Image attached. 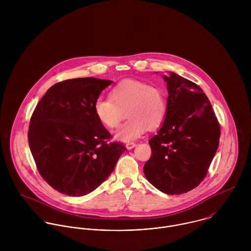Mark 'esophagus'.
Here are the masks:
<instances>
[{"mask_svg":"<svg viewBox=\"0 0 251 251\" xmlns=\"http://www.w3.org/2000/svg\"><path fill=\"white\" fill-rule=\"evenodd\" d=\"M136 146H137V144L134 143V142H128V143L126 144V147L127 150H131Z\"/></svg>","mask_w":251,"mask_h":251,"instance_id":"34e87169","label":"esophagus"}]
</instances>
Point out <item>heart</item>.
<instances>
[{
  "mask_svg": "<svg viewBox=\"0 0 251 251\" xmlns=\"http://www.w3.org/2000/svg\"><path fill=\"white\" fill-rule=\"evenodd\" d=\"M109 96L110 99H98L94 109L99 121L109 128L117 127L126 114L127 121L115 132L120 141L139 138L147 128L159 127L166 118L167 100L158 87L125 80L113 87Z\"/></svg>",
  "mask_w": 251,
  "mask_h": 251,
  "instance_id": "1",
  "label": "heart"
}]
</instances>
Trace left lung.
I'll list each match as a JSON object with an SVG mask.
<instances>
[{
	"mask_svg": "<svg viewBox=\"0 0 251 251\" xmlns=\"http://www.w3.org/2000/svg\"><path fill=\"white\" fill-rule=\"evenodd\" d=\"M167 83V115L149 144L150 159L144 165L147 179L158 190L182 194L206 178L219 145L220 126L203 90L171 72Z\"/></svg>",
	"mask_w": 251,
	"mask_h": 251,
	"instance_id": "1",
	"label": "left lung"
}]
</instances>
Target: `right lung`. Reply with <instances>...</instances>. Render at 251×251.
<instances>
[{
  "instance_id": "add662e5",
  "label": "right lung",
  "mask_w": 251,
  "mask_h": 251,
  "mask_svg": "<svg viewBox=\"0 0 251 251\" xmlns=\"http://www.w3.org/2000/svg\"><path fill=\"white\" fill-rule=\"evenodd\" d=\"M112 81L94 77L53 85L31 117L28 140L36 168L50 186L73 197L100 186L126 148L109 142L95 102Z\"/></svg>"
}]
</instances>
